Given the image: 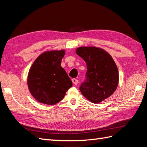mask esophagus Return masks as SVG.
Returning a JSON list of instances; mask_svg holds the SVG:
<instances>
[{
  "label": "esophagus",
  "instance_id": "1",
  "mask_svg": "<svg viewBox=\"0 0 147 147\" xmlns=\"http://www.w3.org/2000/svg\"><path fill=\"white\" fill-rule=\"evenodd\" d=\"M72 83H73L74 84H75V85H77V84L78 83V80L76 79V78H73V79L72 80Z\"/></svg>",
  "mask_w": 147,
  "mask_h": 147
}]
</instances>
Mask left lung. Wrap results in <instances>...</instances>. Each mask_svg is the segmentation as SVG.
Segmentation results:
<instances>
[{
	"label": "left lung",
	"mask_w": 147,
	"mask_h": 147,
	"mask_svg": "<svg viewBox=\"0 0 147 147\" xmlns=\"http://www.w3.org/2000/svg\"><path fill=\"white\" fill-rule=\"evenodd\" d=\"M76 53L87 66L85 80L80 86L83 95L94 104L112 96L119 82L118 70L112 56L95 47L78 48Z\"/></svg>",
	"instance_id": "left-lung-1"
}]
</instances>
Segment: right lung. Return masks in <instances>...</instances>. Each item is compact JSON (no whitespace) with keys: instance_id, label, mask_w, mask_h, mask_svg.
Returning <instances> with one entry per match:
<instances>
[{"instance_id":"add662e5","label":"right lung","mask_w":147,"mask_h":147,"mask_svg":"<svg viewBox=\"0 0 147 147\" xmlns=\"http://www.w3.org/2000/svg\"><path fill=\"white\" fill-rule=\"evenodd\" d=\"M64 50L46 51L35 59L29 70L28 84L34 98L41 103L55 105L64 98L72 82L61 66Z\"/></svg>"}]
</instances>
